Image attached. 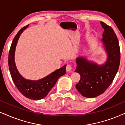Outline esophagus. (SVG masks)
I'll return each mask as SVG.
<instances>
[{"instance_id":"esophagus-1","label":"esophagus","mask_w":125,"mask_h":125,"mask_svg":"<svg viewBox=\"0 0 125 125\" xmlns=\"http://www.w3.org/2000/svg\"><path fill=\"white\" fill-rule=\"evenodd\" d=\"M66 71H67V72H70L72 71V69H73V67L71 65V64H67V66H66Z\"/></svg>"}]
</instances>
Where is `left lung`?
<instances>
[{
  "mask_svg": "<svg viewBox=\"0 0 125 125\" xmlns=\"http://www.w3.org/2000/svg\"><path fill=\"white\" fill-rule=\"evenodd\" d=\"M104 31L102 42L107 54L103 64H97L83 57L76 59L75 72L81 78L75 85L79 92L85 97L92 98L103 94L113 82L120 64V48L118 38L111 26L100 22Z\"/></svg>",
  "mask_w": 125,
  "mask_h": 125,
  "instance_id": "8db88e82",
  "label": "left lung"
}]
</instances>
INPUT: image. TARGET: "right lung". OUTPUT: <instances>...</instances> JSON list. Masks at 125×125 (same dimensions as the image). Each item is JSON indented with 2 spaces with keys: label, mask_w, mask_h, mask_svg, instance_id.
I'll list each match as a JSON object with an SVG mask.
<instances>
[{
  "label": "right lung",
  "mask_w": 125,
  "mask_h": 125,
  "mask_svg": "<svg viewBox=\"0 0 125 125\" xmlns=\"http://www.w3.org/2000/svg\"><path fill=\"white\" fill-rule=\"evenodd\" d=\"M29 25L22 28L12 40L9 54V67L14 84L26 97L32 100H40L46 96L56 83L58 78L66 73L65 65L43 78L37 81L26 80L19 73L15 63L14 55L19 37Z\"/></svg>",
  "instance_id": "obj_1"
}]
</instances>
